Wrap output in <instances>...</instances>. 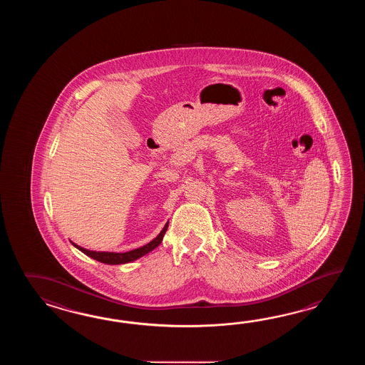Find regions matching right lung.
Masks as SVG:
<instances>
[{"label": "right lung", "instance_id": "add662e5", "mask_svg": "<svg viewBox=\"0 0 365 365\" xmlns=\"http://www.w3.org/2000/svg\"><path fill=\"white\" fill-rule=\"evenodd\" d=\"M167 228H168V222L165 223L163 230L160 231V233L156 236L154 240L150 241L148 244L140 247V248L133 249V250L124 252V253H116V252H95V250H88V249L82 248V247H79V245H77V244L73 242V241H70V242H71L76 248L79 249L82 253H85L86 256L91 257V258L99 261L101 264H129V262H133V261L138 259L140 257L146 256L151 250H154L156 247H159V245L162 244V241H163L164 233L167 232Z\"/></svg>", "mask_w": 365, "mask_h": 365}]
</instances>
